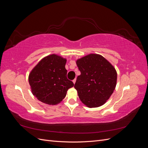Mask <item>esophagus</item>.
I'll list each match as a JSON object with an SVG mask.
<instances>
[{"instance_id":"obj_1","label":"esophagus","mask_w":148,"mask_h":148,"mask_svg":"<svg viewBox=\"0 0 148 148\" xmlns=\"http://www.w3.org/2000/svg\"><path fill=\"white\" fill-rule=\"evenodd\" d=\"M76 80H77V79H76V78H75L73 80V83L75 84V82H76Z\"/></svg>"}]
</instances>
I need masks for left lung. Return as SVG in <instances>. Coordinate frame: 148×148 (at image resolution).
I'll list each match as a JSON object with an SVG mask.
<instances>
[{"label": "left lung", "mask_w": 148, "mask_h": 148, "mask_svg": "<svg viewBox=\"0 0 148 148\" xmlns=\"http://www.w3.org/2000/svg\"><path fill=\"white\" fill-rule=\"evenodd\" d=\"M81 72L75 84L80 100L90 108L105 104L117 83V71L102 56L91 53L77 60Z\"/></svg>", "instance_id": "8db88e82"}]
</instances>
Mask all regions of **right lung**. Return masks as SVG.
<instances>
[{
    "label": "right lung",
    "mask_w": 148,
    "mask_h": 148,
    "mask_svg": "<svg viewBox=\"0 0 148 148\" xmlns=\"http://www.w3.org/2000/svg\"><path fill=\"white\" fill-rule=\"evenodd\" d=\"M66 60L52 54L44 57L29 75L33 95L42 102L56 105L64 99L73 83L66 78Z\"/></svg>",
    "instance_id": "obj_1"
}]
</instances>
